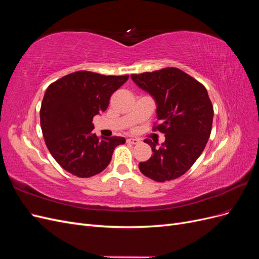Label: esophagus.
Segmentation results:
<instances>
[{
    "label": "esophagus",
    "instance_id": "obj_1",
    "mask_svg": "<svg viewBox=\"0 0 259 259\" xmlns=\"http://www.w3.org/2000/svg\"><path fill=\"white\" fill-rule=\"evenodd\" d=\"M126 142L128 144H132V145H137V144H139V139H137V138H127Z\"/></svg>",
    "mask_w": 259,
    "mask_h": 259
}]
</instances>
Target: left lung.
<instances>
[{
  "mask_svg": "<svg viewBox=\"0 0 259 259\" xmlns=\"http://www.w3.org/2000/svg\"><path fill=\"white\" fill-rule=\"evenodd\" d=\"M131 77L155 99L158 121L152 130L165 135L159 149L145 139L153 154L139 163V169L158 183L176 179L193 165L210 135L214 109L205 86L173 67Z\"/></svg>",
  "mask_w": 259,
  "mask_h": 259,
  "instance_id": "8db88e82",
  "label": "left lung"
}]
</instances>
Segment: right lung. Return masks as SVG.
Listing matches in <instances>:
<instances>
[{"label":"right lung","instance_id":"add662e5","mask_svg":"<svg viewBox=\"0 0 259 259\" xmlns=\"http://www.w3.org/2000/svg\"><path fill=\"white\" fill-rule=\"evenodd\" d=\"M128 75L76 71L53 82L45 92L40 120L46 147L70 174L88 178L103 171L125 138H98L93 117L107 110L112 94Z\"/></svg>","mask_w":259,"mask_h":259}]
</instances>
